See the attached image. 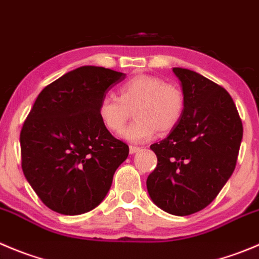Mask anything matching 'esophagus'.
<instances>
[{
	"label": "esophagus",
	"instance_id": "obj_1",
	"mask_svg": "<svg viewBox=\"0 0 259 259\" xmlns=\"http://www.w3.org/2000/svg\"><path fill=\"white\" fill-rule=\"evenodd\" d=\"M141 151V147H137V146H130V154H137V152Z\"/></svg>",
	"mask_w": 259,
	"mask_h": 259
}]
</instances>
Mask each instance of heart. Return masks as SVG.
<instances>
[{
	"label": "heart",
	"mask_w": 259,
	"mask_h": 259,
	"mask_svg": "<svg viewBox=\"0 0 259 259\" xmlns=\"http://www.w3.org/2000/svg\"><path fill=\"white\" fill-rule=\"evenodd\" d=\"M134 109L136 119L120 136L140 144L152 139L157 130L162 134L177 127L184 110L183 93L151 75H137L119 86V98L105 94L98 104V115L107 130L119 132Z\"/></svg>",
	"instance_id": "1"
}]
</instances>
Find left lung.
Here are the masks:
<instances>
[{
    "instance_id": "1",
    "label": "left lung",
    "mask_w": 259,
    "mask_h": 259,
    "mask_svg": "<svg viewBox=\"0 0 259 259\" xmlns=\"http://www.w3.org/2000/svg\"><path fill=\"white\" fill-rule=\"evenodd\" d=\"M184 110L166 139L151 145L157 165L146 182L157 207L177 216L208 206L235 169L243 125L228 91L205 76L174 67Z\"/></svg>"
}]
</instances>
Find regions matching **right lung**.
<instances>
[{"label":"right lung","instance_id":"1","mask_svg":"<svg viewBox=\"0 0 259 259\" xmlns=\"http://www.w3.org/2000/svg\"><path fill=\"white\" fill-rule=\"evenodd\" d=\"M125 73L82 66L41 90L20 134L21 166L44 205L80 215L100 205L128 145L112 136L98 104Z\"/></svg>","mask_w":259,"mask_h":259}]
</instances>
